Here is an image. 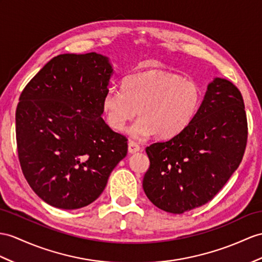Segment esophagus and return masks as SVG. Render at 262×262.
<instances>
[{
    "label": "esophagus",
    "instance_id": "obj_1",
    "mask_svg": "<svg viewBox=\"0 0 262 262\" xmlns=\"http://www.w3.org/2000/svg\"><path fill=\"white\" fill-rule=\"evenodd\" d=\"M127 151H129V153H136L141 151V146L135 141H129V144H127Z\"/></svg>",
    "mask_w": 262,
    "mask_h": 262
}]
</instances>
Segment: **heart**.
I'll return each instance as SVG.
<instances>
[{"instance_id": "heart-1", "label": "heart", "mask_w": 262, "mask_h": 262, "mask_svg": "<svg viewBox=\"0 0 262 262\" xmlns=\"http://www.w3.org/2000/svg\"><path fill=\"white\" fill-rule=\"evenodd\" d=\"M200 89L194 82L165 71H149L124 79L122 90L109 88L102 98V111L114 131L138 113L127 132L136 139L155 133L159 139H170L190 124L199 109Z\"/></svg>"}]
</instances>
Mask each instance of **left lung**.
Listing matches in <instances>:
<instances>
[{
	"label": "left lung",
	"mask_w": 262,
	"mask_h": 262,
	"mask_svg": "<svg viewBox=\"0 0 262 262\" xmlns=\"http://www.w3.org/2000/svg\"><path fill=\"white\" fill-rule=\"evenodd\" d=\"M248 137L238 88L214 78L190 124L168 141L146 146L150 167L143 178L149 200L180 214L206 205L238 169Z\"/></svg>",
	"instance_id": "obj_1"
}]
</instances>
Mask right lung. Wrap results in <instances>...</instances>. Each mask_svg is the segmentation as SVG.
Wrapping results in <instances>:
<instances>
[{"label":"right lung","mask_w":262,"mask_h":262,"mask_svg":"<svg viewBox=\"0 0 262 262\" xmlns=\"http://www.w3.org/2000/svg\"><path fill=\"white\" fill-rule=\"evenodd\" d=\"M112 74L109 57L102 54H60L20 95L18 160L32 190L50 206H89L126 156L127 139L101 118Z\"/></svg>","instance_id":"right-lung-1"}]
</instances>
